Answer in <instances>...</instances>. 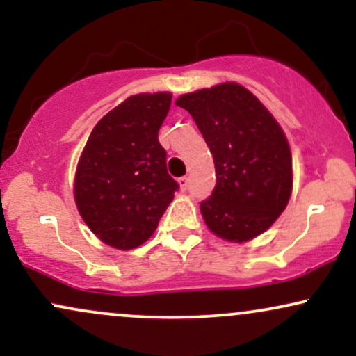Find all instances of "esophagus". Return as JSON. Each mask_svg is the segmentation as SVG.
Wrapping results in <instances>:
<instances>
[{
	"label": "esophagus",
	"mask_w": 356,
	"mask_h": 356,
	"mask_svg": "<svg viewBox=\"0 0 356 356\" xmlns=\"http://www.w3.org/2000/svg\"><path fill=\"white\" fill-rule=\"evenodd\" d=\"M179 186H181V191H187V187H189V177L179 179Z\"/></svg>",
	"instance_id": "1"
}]
</instances>
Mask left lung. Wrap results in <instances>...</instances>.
Instances as JSON below:
<instances>
[{
	"instance_id": "8db88e82",
	"label": "left lung",
	"mask_w": 356,
	"mask_h": 356,
	"mask_svg": "<svg viewBox=\"0 0 356 356\" xmlns=\"http://www.w3.org/2000/svg\"><path fill=\"white\" fill-rule=\"evenodd\" d=\"M211 149L216 187L201 202L206 226L229 243L263 234L288 206L291 149L271 112L243 85L226 81L175 100Z\"/></svg>"
}]
</instances>
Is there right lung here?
<instances>
[{
    "label": "right lung",
    "instance_id": "obj_1",
    "mask_svg": "<svg viewBox=\"0 0 356 356\" xmlns=\"http://www.w3.org/2000/svg\"><path fill=\"white\" fill-rule=\"evenodd\" d=\"M170 100L169 92L129 97L100 118L80 155L76 209L90 231L115 249L144 244L179 189L159 144Z\"/></svg>",
    "mask_w": 356,
    "mask_h": 356
}]
</instances>
